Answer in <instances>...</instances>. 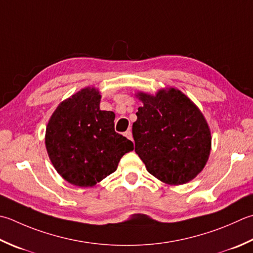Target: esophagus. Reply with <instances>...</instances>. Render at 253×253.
Listing matches in <instances>:
<instances>
[{
  "mask_svg": "<svg viewBox=\"0 0 253 253\" xmlns=\"http://www.w3.org/2000/svg\"><path fill=\"white\" fill-rule=\"evenodd\" d=\"M125 136L128 138V139L132 140V133H131V130H130V129H128V130L125 132Z\"/></svg>",
  "mask_w": 253,
  "mask_h": 253,
  "instance_id": "obj_1",
  "label": "esophagus"
}]
</instances>
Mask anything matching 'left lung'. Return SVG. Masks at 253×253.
I'll return each mask as SVG.
<instances>
[{"label": "left lung", "instance_id": "8db88e82", "mask_svg": "<svg viewBox=\"0 0 253 253\" xmlns=\"http://www.w3.org/2000/svg\"><path fill=\"white\" fill-rule=\"evenodd\" d=\"M139 96L143 106L136 113L132 137L148 172L171 185L193 180L211 152V131L203 114L175 88Z\"/></svg>", "mask_w": 253, "mask_h": 253}]
</instances>
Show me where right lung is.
Here are the masks:
<instances>
[{"instance_id":"add662e5","label":"right lung","mask_w":253,"mask_h":253,"mask_svg":"<svg viewBox=\"0 0 253 253\" xmlns=\"http://www.w3.org/2000/svg\"><path fill=\"white\" fill-rule=\"evenodd\" d=\"M100 100L95 88H83L62 102L48 123V156L59 174L73 185L96 184L133 150V143L114 129L115 114L100 110Z\"/></svg>"}]
</instances>
